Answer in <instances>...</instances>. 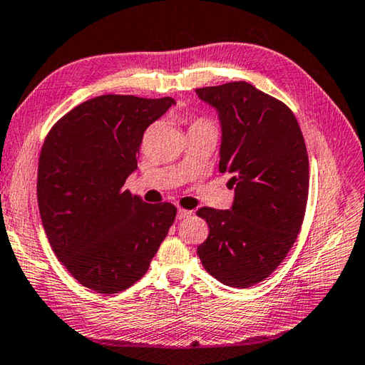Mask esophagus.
<instances>
[{"mask_svg": "<svg viewBox=\"0 0 365 365\" xmlns=\"http://www.w3.org/2000/svg\"><path fill=\"white\" fill-rule=\"evenodd\" d=\"M190 215H192V212H189V210L179 208L176 216H178V220H186V218H190Z\"/></svg>", "mask_w": 365, "mask_h": 365, "instance_id": "1", "label": "esophagus"}]
</instances>
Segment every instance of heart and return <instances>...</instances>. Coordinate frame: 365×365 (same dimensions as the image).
I'll use <instances>...</instances> for the list:
<instances>
[{"label":"heart","instance_id":"b5f03b06","mask_svg":"<svg viewBox=\"0 0 365 365\" xmlns=\"http://www.w3.org/2000/svg\"><path fill=\"white\" fill-rule=\"evenodd\" d=\"M202 123H207V121H202V120H199V121H195L194 125H202Z\"/></svg>","mask_w":365,"mask_h":365}]
</instances>
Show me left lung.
Returning <instances> with one entry per match:
<instances>
[{
    "label": "left lung",
    "mask_w": 365,
    "mask_h": 365,
    "mask_svg": "<svg viewBox=\"0 0 365 365\" xmlns=\"http://www.w3.org/2000/svg\"><path fill=\"white\" fill-rule=\"evenodd\" d=\"M218 112L220 171L231 173V210L200 208L207 240L197 248L221 284L247 289L277 269L303 225L309 162L303 133L284 102L247 81L195 89Z\"/></svg>",
    "instance_id": "1"
}]
</instances>
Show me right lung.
Returning a JSON list of instances; mask_svg holds the SVG:
<instances>
[{
  "instance_id": "1",
  "label": "right lung",
  "mask_w": 365,
  "mask_h": 365,
  "mask_svg": "<svg viewBox=\"0 0 365 365\" xmlns=\"http://www.w3.org/2000/svg\"><path fill=\"white\" fill-rule=\"evenodd\" d=\"M176 104L106 94L51 128L38 162V208L56 257L83 287L126 290L144 276L176 218L125 189L147 126Z\"/></svg>"
}]
</instances>
